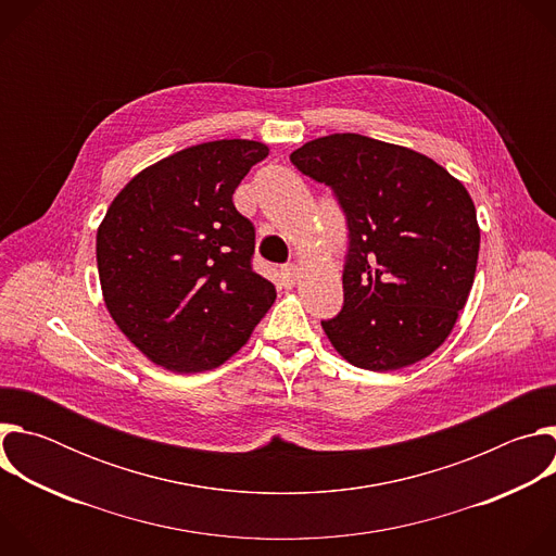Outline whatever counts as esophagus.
<instances>
[{
	"instance_id": "34e87169",
	"label": "esophagus",
	"mask_w": 556,
	"mask_h": 556,
	"mask_svg": "<svg viewBox=\"0 0 556 556\" xmlns=\"http://www.w3.org/2000/svg\"><path fill=\"white\" fill-rule=\"evenodd\" d=\"M296 279H299V268L294 264H288L281 268V286L292 288L296 283Z\"/></svg>"
}]
</instances>
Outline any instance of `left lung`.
I'll list each match as a JSON object with an SVG mask.
<instances>
[{
	"instance_id": "8db88e82",
	"label": "left lung",
	"mask_w": 556,
	"mask_h": 556,
	"mask_svg": "<svg viewBox=\"0 0 556 556\" xmlns=\"http://www.w3.org/2000/svg\"><path fill=\"white\" fill-rule=\"evenodd\" d=\"M290 163L332 189L348 222L343 307L321 321L334 350L369 371L427 358L451 334L478 266L464 185L414 149L361 134L309 140Z\"/></svg>"
}]
</instances>
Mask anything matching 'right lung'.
<instances>
[{
  "label": "right lung",
  "mask_w": 556,
  "mask_h": 556,
  "mask_svg": "<svg viewBox=\"0 0 556 556\" xmlns=\"http://www.w3.org/2000/svg\"><path fill=\"white\" fill-rule=\"evenodd\" d=\"M268 155L255 140L187 147L131 178L97 232L105 305L155 365L195 374L240 350L273 305L255 226L232 193Z\"/></svg>",
  "instance_id": "obj_1"
}]
</instances>
